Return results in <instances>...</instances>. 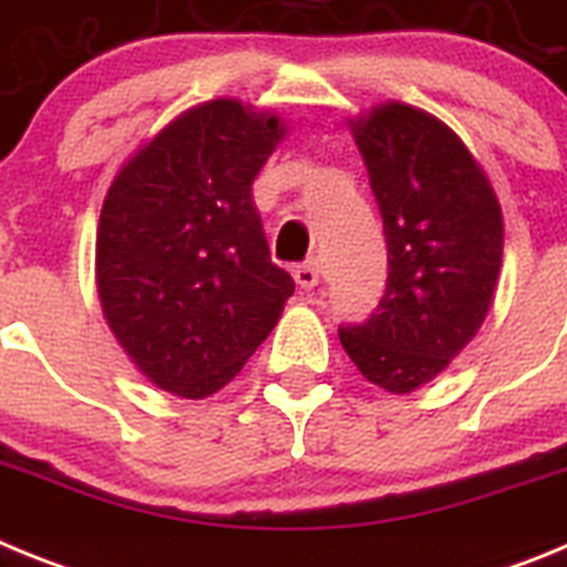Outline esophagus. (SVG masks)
<instances>
[{
  "mask_svg": "<svg viewBox=\"0 0 567 567\" xmlns=\"http://www.w3.org/2000/svg\"><path fill=\"white\" fill-rule=\"evenodd\" d=\"M292 275H295V280H298L300 289H312V287H318V284H320V269H318V264H315V260L298 264V267L292 269Z\"/></svg>",
  "mask_w": 567,
  "mask_h": 567,
  "instance_id": "1",
  "label": "esophagus"
}]
</instances>
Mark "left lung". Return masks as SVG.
Returning a JSON list of instances; mask_svg holds the SVG:
<instances>
[{"mask_svg":"<svg viewBox=\"0 0 567 567\" xmlns=\"http://www.w3.org/2000/svg\"><path fill=\"white\" fill-rule=\"evenodd\" d=\"M389 247V278L369 320L340 343L369 383L409 394L480 332L503 264V209L452 130L389 102L352 122Z\"/></svg>","mask_w":567,"mask_h":567,"instance_id":"left-lung-1","label":"left lung"}]
</instances>
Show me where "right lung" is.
Listing matches in <instances>:
<instances>
[{
  "mask_svg": "<svg viewBox=\"0 0 567 567\" xmlns=\"http://www.w3.org/2000/svg\"><path fill=\"white\" fill-rule=\"evenodd\" d=\"M284 135L278 115L215 99L169 122L110 184L99 298L115 340L164 392L202 400L224 389L292 298L252 202Z\"/></svg>",
  "mask_w": 567,
  "mask_h": 567,
  "instance_id": "add662e5",
  "label": "right lung"
}]
</instances>
